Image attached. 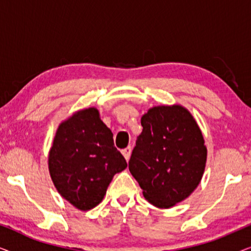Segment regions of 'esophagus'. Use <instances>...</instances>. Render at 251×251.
<instances>
[{
	"instance_id": "1",
	"label": "esophagus",
	"mask_w": 251,
	"mask_h": 251,
	"mask_svg": "<svg viewBox=\"0 0 251 251\" xmlns=\"http://www.w3.org/2000/svg\"><path fill=\"white\" fill-rule=\"evenodd\" d=\"M131 150H132L131 146H128V147H126V149L122 150V154H123V156L126 157V161L130 159V155H131Z\"/></svg>"
}]
</instances>
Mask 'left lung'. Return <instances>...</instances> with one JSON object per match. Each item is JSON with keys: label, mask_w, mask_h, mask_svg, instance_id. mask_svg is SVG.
Wrapping results in <instances>:
<instances>
[{"label": "left lung", "mask_w": 251, "mask_h": 251, "mask_svg": "<svg viewBox=\"0 0 251 251\" xmlns=\"http://www.w3.org/2000/svg\"><path fill=\"white\" fill-rule=\"evenodd\" d=\"M140 122L129 170L151 204L171 208L190 197L203 176L207 147L201 129L177 104L154 106Z\"/></svg>", "instance_id": "8db88e82"}]
</instances>
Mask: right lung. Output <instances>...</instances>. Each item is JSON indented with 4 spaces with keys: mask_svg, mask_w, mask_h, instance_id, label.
I'll return each instance as SVG.
<instances>
[{
    "mask_svg": "<svg viewBox=\"0 0 251 251\" xmlns=\"http://www.w3.org/2000/svg\"><path fill=\"white\" fill-rule=\"evenodd\" d=\"M48 166L58 193L75 208L90 210L104 199L115 174L126 168L98 109L73 113L58 126Z\"/></svg>",
    "mask_w": 251,
    "mask_h": 251,
    "instance_id": "obj_1",
    "label": "right lung"
}]
</instances>
